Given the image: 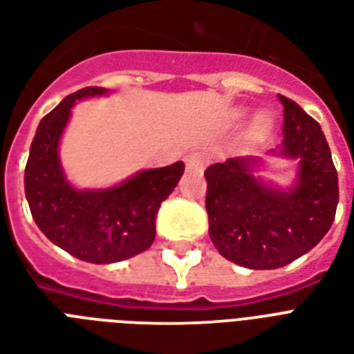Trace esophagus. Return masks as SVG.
Listing matches in <instances>:
<instances>
[{
    "mask_svg": "<svg viewBox=\"0 0 354 354\" xmlns=\"http://www.w3.org/2000/svg\"><path fill=\"white\" fill-rule=\"evenodd\" d=\"M207 163V156L202 154V152H191L189 156H185V169L187 171H202Z\"/></svg>",
    "mask_w": 354,
    "mask_h": 354,
    "instance_id": "esophagus-1",
    "label": "esophagus"
}]
</instances>
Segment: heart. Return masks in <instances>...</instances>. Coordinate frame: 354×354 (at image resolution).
Segmentation results:
<instances>
[{"label":"heart","mask_w":354,"mask_h":354,"mask_svg":"<svg viewBox=\"0 0 354 354\" xmlns=\"http://www.w3.org/2000/svg\"><path fill=\"white\" fill-rule=\"evenodd\" d=\"M272 124H274V121L270 118V113H257V115L253 118L252 124H250V133H252V138L261 139L264 138V136H268V132L272 130Z\"/></svg>","instance_id":"1"}]
</instances>
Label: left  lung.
<instances>
[{
	"mask_svg": "<svg viewBox=\"0 0 354 354\" xmlns=\"http://www.w3.org/2000/svg\"><path fill=\"white\" fill-rule=\"evenodd\" d=\"M283 104V143L270 158L296 161V176L281 187L259 176L266 161L230 158L205 169L209 236L222 257L252 270L281 268L318 244L333 226L338 174L322 127L296 102Z\"/></svg>",
	"mask_w": 354,
	"mask_h": 354,
	"instance_id": "1",
	"label": "left lung"
}]
</instances>
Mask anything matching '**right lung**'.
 I'll list each match as a JSON object with an SVG mask.
<instances>
[{"instance_id": "add662e5", "label": "right lung", "mask_w": 354, "mask_h": 354, "mask_svg": "<svg viewBox=\"0 0 354 354\" xmlns=\"http://www.w3.org/2000/svg\"><path fill=\"white\" fill-rule=\"evenodd\" d=\"M99 86L66 97L41 119L25 165V198L40 232L64 252L93 264L119 263L156 239V213L174 191L183 163L138 171L118 185L80 189L60 161V139L77 101L110 95Z\"/></svg>"}]
</instances>
